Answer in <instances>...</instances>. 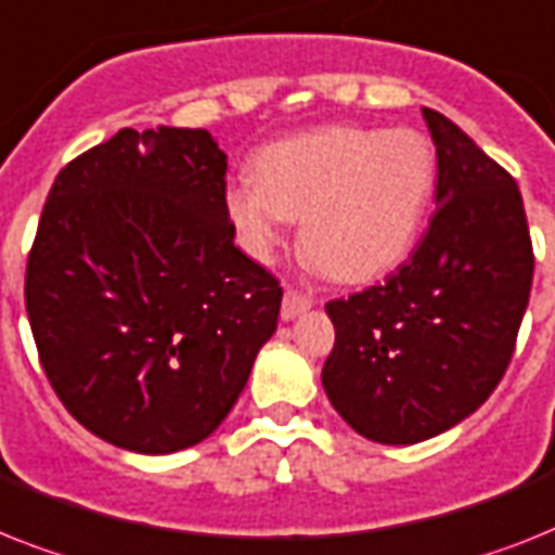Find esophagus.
I'll return each mask as SVG.
<instances>
[{
	"mask_svg": "<svg viewBox=\"0 0 555 555\" xmlns=\"http://www.w3.org/2000/svg\"><path fill=\"white\" fill-rule=\"evenodd\" d=\"M310 305H313V299H310V296H305V293L285 291V299H282V319H285V322H291V319H296L299 313L310 310Z\"/></svg>",
	"mask_w": 555,
	"mask_h": 555,
	"instance_id": "esophagus-1",
	"label": "esophagus"
}]
</instances>
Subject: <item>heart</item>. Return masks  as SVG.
Listing matches in <instances>:
<instances>
[{
  "label": "heart",
  "mask_w": 555,
  "mask_h": 555,
  "mask_svg": "<svg viewBox=\"0 0 555 555\" xmlns=\"http://www.w3.org/2000/svg\"><path fill=\"white\" fill-rule=\"evenodd\" d=\"M256 182L224 191L242 245L270 259L287 219L301 254L339 282H371L408 256L436 188V151L418 130L319 128L256 153Z\"/></svg>",
  "instance_id": "1"
}]
</instances>
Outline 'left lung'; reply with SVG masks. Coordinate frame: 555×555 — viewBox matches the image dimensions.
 Segmentation results:
<instances>
[{
	"instance_id": "8db88e82",
	"label": "left lung",
	"mask_w": 555,
	"mask_h": 555,
	"mask_svg": "<svg viewBox=\"0 0 555 555\" xmlns=\"http://www.w3.org/2000/svg\"><path fill=\"white\" fill-rule=\"evenodd\" d=\"M436 145V214L382 285L324 305L336 345L322 385L364 439L416 444L488 402L533 285L519 184L465 130L422 107Z\"/></svg>"
}]
</instances>
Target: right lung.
Returning a JSON list of instances; mask_svg holds the SVG:
<instances>
[{"label":"right lung","mask_w":555,"mask_h":555,"mask_svg":"<svg viewBox=\"0 0 555 555\" xmlns=\"http://www.w3.org/2000/svg\"><path fill=\"white\" fill-rule=\"evenodd\" d=\"M207 130L121 128L59 170L25 273L39 362L67 413L133 453L222 425L273 336L282 287L224 210Z\"/></svg>","instance_id":"right-lung-1"}]
</instances>
